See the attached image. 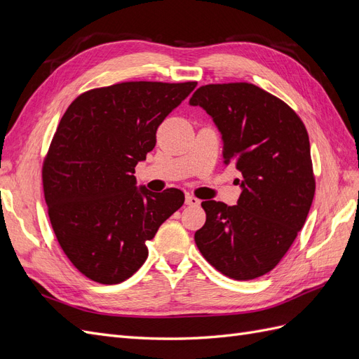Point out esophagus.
I'll return each instance as SVG.
<instances>
[{"label": "esophagus", "instance_id": "1", "mask_svg": "<svg viewBox=\"0 0 359 359\" xmlns=\"http://www.w3.org/2000/svg\"><path fill=\"white\" fill-rule=\"evenodd\" d=\"M186 203L190 206H199L201 201L196 196H193V194H186Z\"/></svg>", "mask_w": 359, "mask_h": 359}]
</instances>
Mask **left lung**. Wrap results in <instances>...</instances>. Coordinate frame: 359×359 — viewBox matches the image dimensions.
<instances>
[{
    "label": "left lung",
    "mask_w": 359,
    "mask_h": 359,
    "mask_svg": "<svg viewBox=\"0 0 359 359\" xmlns=\"http://www.w3.org/2000/svg\"><path fill=\"white\" fill-rule=\"evenodd\" d=\"M190 104L212 116L224 163L243 175L236 205L202 202L206 222L194 241L222 274L262 277L287 253L313 202L316 180L307 128L289 104L247 82L202 85Z\"/></svg>",
    "instance_id": "left-lung-1"
}]
</instances>
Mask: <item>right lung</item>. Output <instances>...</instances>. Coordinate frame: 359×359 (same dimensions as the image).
I'll return each mask as SVG.
<instances>
[{"label": "right lung", "instance_id": "obj_1", "mask_svg": "<svg viewBox=\"0 0 359 359\" xmlns=\"http://www.w3.org/2000/svg\"><path fill=\"white\" fill-rule=\"evenodd\" d=\"M198 82H121L70 103L41 166L53 233L81 274L102 285L132 277L147 241L180 210L184 193L136 189L135 168L156 147L158 126Z\"/></svg>", "mask_w": 359, "mask_h": 359}]
</instances>
